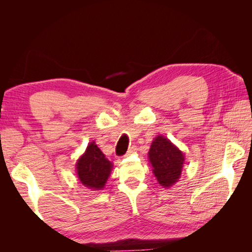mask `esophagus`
I'll return each mask as SVG.
<instances>
[{"label": "esophagus", "instance_id": "34e87169", "mask_svg": "<svg viewBox=\"0 0 252 252\" xmlns=\"http://www.w3.org/2000/svg\"><path fill=\"white\" fill-rule=\"evenodd\" d=\"M136 150V146H134V145H132L131 147H129V149H128V151L126 152V155H125V157H128L129 155H131L132 152H134Z\"/></svg>", "mask_w": 252, "mask_h": 252}]
</instances>
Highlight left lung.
<instances>
[{
	"label": "left lung",
	"instance_id": "1",
	"mask_svg": "<svg viewBox=\"0 0 252 252\" xmlns=\"http://www.w3.org/2000/svg\"><path fill=\"white\" fill-rule=\"evenodd\" d=\"M149 162L156 178L164 188H169L181 177L184 154L163 135H158L148 152Z\"/></svg>",
	"mask_w": 252,
	"mask_h": 252
}]
</instances>
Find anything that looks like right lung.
I'll return each mask as SVG.
<instances>
[{
    "label": "right lung",
    "instance_id": "1",
    "mask_svg": "<svg viewBox=\"0 0 252 252\" xmlns=\"http://www.w3.org/2000/svg\"><path fill=\"white\" fill-rule=\"evenodd\" d=\"M75 166L82 184L93 190L104 188L112 169L111 162L105 158L94 142L88 144L85 154L78 159Z\"/></svg>",
    "mask_w": 252,
    "mask_h": 252
}]
</instances>
